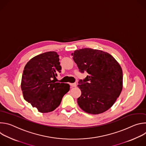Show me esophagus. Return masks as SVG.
I'll return each instance as SVG.
<instances>
[{
	"label": "esophagus",
	"instance_id": "obj_1",
	"mask_svg": "<svg viewBox=\"0 0 146 146\" xmlns=\"http://www.w3.org/2000/svg\"><path fill=\"white\" fill-rule=\"evenodd\" d=\"M70 86H71L72 87H76L77 86L76 83H70Z\"/></svg>",
	"mask_w": 146,
	"mask_h": 146
}]
</instances>
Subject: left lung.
Masks as SVG:
<instances>
[{
	"instance_id": "1",
	"label": "left lung",
	"mask_w": 146,
	"mask_h": 146,
	"mask_svg": "<svg viewBox=\"0 0 146 146\" xmlns=\"http://www.w3.org/2000/svg\"><path fill=\"white\" fill-rule=\"evenodd\" d=\"M80 72L88 75L80 80L78 87L81 95L77 99L80 108L85 112L99 114L109 110L122 90V70L110 54L89 48L72 54Z\"/></svg>"
}]
</instances>
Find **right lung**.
I'll list each match as a JSON object with an SVG mask.
<instances>
[{
	"label": "right lung",
	"instance_id": "obj_1",
	"mask_svg": "<svg viewBox=\"0 0 146 146\" xmlns=\"http://www.w3.org/2000/svg\"><path fill=\"white\" fill-rule=\"evenodd\" d=\"M61 69L55 51L33 57L24 68L21 84L24 99L40 113L54 110L70 90L68 84L54 81Z\"/></svg>",
	"mask_w": 146,
	"mask_h": 146
}]
</instances>
